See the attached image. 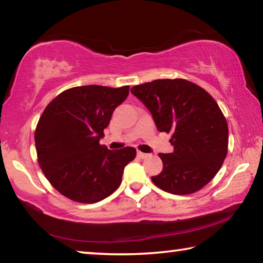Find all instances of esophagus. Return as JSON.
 <instances>
[{
    "label": "esophagus",
    "mask_w": 263,
    "mask_h": 263,
    "mask_svg": "<svg viewBox=\"0 0 263 263\" xmlns=\"http://www.w3.org/2000/svg\"><path fill=\"white\" fill-rule=\"evenodd\" d=\"M137 155H138V157H139L140 159H145V158H147V157H148V154L142 153V152H140V151H138V152H137Z\"/></svg>",
    "instance_id": "34e87169"
}]
</instances>
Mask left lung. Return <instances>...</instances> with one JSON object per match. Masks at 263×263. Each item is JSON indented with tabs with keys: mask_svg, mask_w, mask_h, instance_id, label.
<instances>
[{
	"mask_svg": "<svg viewBox=\"0 0 263 263\" xmlns=\"http://www.w3.org/2000/svg\"><path fill=\"white\" fill-rule=\"evenodd\" d=\"M152 115L160 132L172 133L173 153H160L163 168L153 183L167 193L188 195L202 189L228 154L229 127L212 96L183 79L154 80L131 88Z\"/></svg>",
	"mask_w": 263,
	"mask_h": 263,
	"instance_id": "1",
	"label": "left lung"
}]
</instances>
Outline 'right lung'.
Wrapping results in <instances>:
<instances>
[{
	"instance_id": "right-lung-1",
	"label": "right lung",
	"mask_w": 263,
	"mask_h": 263,
	"mask_svg": "<svg viewBox=\"0 0 263 263\" xmlns=\"http://www.w3.org/2000/svg\"><path fill=\"white\" fill-rule=\"evenodd\" d=\"M128 89L74 87L44 110L34 133L38 162L61 195L80 203H96L121 184L124 168L136 158V148L110 151L100 140Z\"/></svg>"
}]
</instances>
